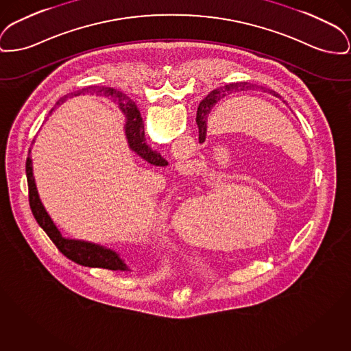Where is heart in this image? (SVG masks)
<instances>
[{"mask_svg":"<svg viewBox=\"0 0 351 351\" xmlns=\"http://www.w3.org/2000/svg\"><path fill=\"white\" fill-rule=\"evenodd\" d=\"M229 183H220L204 192L186 199L178 209L175 226L179 233L192 243L219 244L217 229L226 227L234 232L237 213L233 210L241 204L243 193Z\"/></svg>","mask_w":351,"mask_h":351,"instance_id":"obj_1","label":"heart"}]
</instances>
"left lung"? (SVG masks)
<instances>
[{
    "mask_svg": "<svg viewBox=\"0 0 351 351\" xmlns=\"http://www.w3.org/2000/svg\"><path fill=\"white\" fill-rule=\"evenodd\" d=\"M247 87H250V83L239 82L226 84L223 87H219V88L210 91L206 98L200 102L199 108H197V115H196V123L199 127V142L200 143H203L206 141V118H208V114L210 112L212 107L217 104L219 101H221L224 97H227L228 94L234 93V91H244V90H247ZM270 94L278 97V94L276 91H270Z\"/></svg>",
    "mask_w": 351,
    "mask_h": 351,
    "instance_id": "left-lung-1",
    "label": "left lung"
}]
</instances>
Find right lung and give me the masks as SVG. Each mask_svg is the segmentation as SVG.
Masks as SVG:
<instances>
[{"label": "right lung", "instance_id": "right-lung-1", "mask_svg": "<svg viewBox=\"0 0 351 351\" xmlns=\"http://www.w3.org/2000/svg\"><path fill=\"white\" fill-rule=\"evenodd\" d=\"M95 91L99 95L108 97L118 102L121 110L125 115V136L128 139V145L132 151H135L145 162L155 167H165L168 165L167 160L162 158L160 154L151 149L145 143V125L141 117V112L134 102H131L124 94L111 88V87H97ZM30 154V151H29ZM26 179L29 186V204L32 208L33 216L37 220L38 226L46 232L50 240L58 247V250L66 256L69 260L74 261L78 265L88 268H102L108 270H128L123 260L111 249H106L101 245H95L91 243H84L78 240L64 239L61 232L54 226L50 216L42 206L36 183L33 176L32 159L27 156L26 159Z\"/></svg>", "mask_w": 351, "mask_h": 351}]
</instances>
